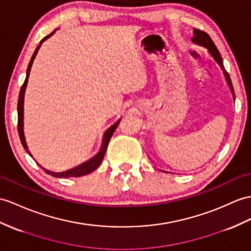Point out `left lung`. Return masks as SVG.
Instances as JSON below:
<instances>
[{
	"label": "left lung",
	"instance_id": "left-lung-1",
	"mask_svg": "<svg viewBox=\"0 0 251 251\" xmlns=\"http://www.w3.org/2000/svg\"><path fill=\"white\" fill-rule=\"evenodd\" d=\"M193 34H194V36H193V38H192V41L194 42V44H196V45H198V46H202V47L206 48L207 50H209V52H210V54H211V56H212L214 59H215V62H216L219 66H221V68H222V70H223V72H224V75H225V77H226V79H227V83H228L229 87H230V89H231V93H232V95H233V98H234V100H235V95H234L233 86H232V83H231L230 75H229V73H228L227 71H226V69H225L224 63H223V58H222V56H221V53H219V51L217 50L216 46L214 45L213 40L211 39L210 36L207 35L205 32H202V30L197 29V28H194ZM162 172H163V170H162ZM164 173H166V172H164Z\"/></svg>",
	"mask_w": 251,
	"mask_h": 251
}]
</instances>
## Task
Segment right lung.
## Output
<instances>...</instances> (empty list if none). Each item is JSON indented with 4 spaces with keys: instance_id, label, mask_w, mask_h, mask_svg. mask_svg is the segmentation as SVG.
Segmentation results:
<instances>
[{
    "instance_id": "1",
    "label": "right lung",
    "mask_w": 251,
    "mask_h": 251,
    "mask_svg": "<svg viewBox=\"0 0 251 251\" xmlns=\"http://www.w3.org/2000/svg\"><path fill=\"white\" fill-rule=\"evenodd\" d=\"M56 30V29H55ZM52 32L50 35L46 36V37L42 39L40 41V44L38 45V47L36 48V50L33 54L32 58H30L29 60V64H28V67H27V70H26V77H25V81H24L23 85L21 86V89H20V94H19V99H18V133H19V137H20V140H21V144L23 146V148L25 149V151L27 152V153L32 156V154H30V152L28 151V148H27V145H26V142H25V137H24V132H23V104H24V94H25V89H26V85H27V82H28V76H29V72H30V68H32V65H33V62L34 59L36 57V54L38 53V50L40 49L42 42L46 41L48 38H50L51 36L55 33ZM118 120L117 122L114 126H112L111 127H109L108 130H106V132L104 133V135H103V140H102V147L100 151L98 152V154H96L93 158H90V160H88L87 162H85L81 165H78V166L72 168L70 170H67V172H63V173H55V172H51V170H48L44 167H41L40 165L39 166L45 170V172L48 174V175H51L53 176H56V178H70V176H85V175H88L90 173H93L94 170H96L98 167H99V165L102 163V160L103 157H104V154L106 152V149H107V145L109 143V139H111L112 135L114 131L116 130V127H117L118 124H119ZM33 157V156H32Z\"/></svg>"
}]
</instances>
